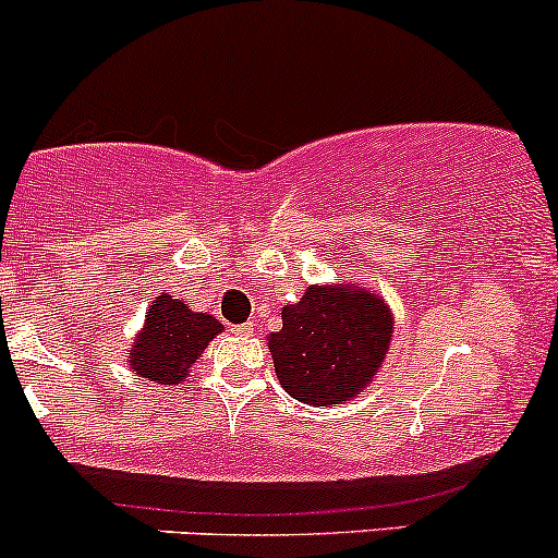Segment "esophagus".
<instances>
[{
	"label": "esophagus",
	"instance_id": "1",
	"mask_svg": "<svg viewBox=\"0 0 558 558\" xmlns=\"http://www.w3.org/2000/svg\"><path fill=\"white\" fill-rule=\"evenodd\" d=\"M231 332L233 335H253L255 332V325H253V322H247V325H233Z\"/></svg>",
	"mask_w": 558,
	"mask_h": 558
}]
</instances>
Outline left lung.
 I'll use <instances>...</instances> for the list:
<instances>
[{"instance_id":"left-lung-1","label":"left lung","mask_w":558,"mask_h":558,"mask_svg":"<svg viewBox=\"0 0 558 558\" xmlns=\"http://www.w3.org/2000/svg\"><path fill=\"white\" fill-rule=\"evenodd\" d=\"M393 338L391 305L373 287L351 281L308 284L281 308L268 335L279 386L311 407L345 404L380 373Z\"/></svg>"}]
</instances>
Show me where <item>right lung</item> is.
<instances>
[{
	"instance_id": "right-lung-1",
	"label": "right lung",
	"mask_w": 558,
	"mask_h": 558,
	"mask_svg": "<svg viewBox=\"0 0 558 558\" xmlns=\"http://www.w3.org/2000/svg\"><path fill=\"white\" fill-rule=\"evenodd\" d=\"M220 332L223 325L213 314L191 311L189 303L165 290L148 305L146 322L130 345L128 364L137 377L157 386H178Z\"/></svg>"
}]
</instances>
